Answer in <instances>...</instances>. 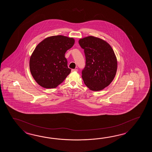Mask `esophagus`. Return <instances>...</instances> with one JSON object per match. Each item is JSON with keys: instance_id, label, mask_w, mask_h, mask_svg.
Here are the masks:
<instances>
[{"instance_id": "esophagus-1", "label": "esophagus", "mask_w": 152, "mask_h": 152, "mask_svg": "<svg viewBox=\"0 0 152 152\" xmlns=\"http://www.w3.org/2000/svg\"><path fill=\"white\" fill-rule=\"evenodd\" d=\"M77 69H72V72H77Z\"/></svg>"}]
</instances>
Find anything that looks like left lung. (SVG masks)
I'll list each match as a JSON object with an SVG mask.
<instances>
[{"instance_id": "8db88e82", "label": "left lung", "mask_w": 152, "mask_h": 152, "mask_svg": "<svg viewBox=\"0 0 152 152\" xmlns=\"http://www.w3.org/2000/svg\"><path fill=\"white\" fill-rule=\"evenodd\" d=\"M84 49L86 65L82 71L84 84L98 91L110 85L116 74L117 61L110 45L102 39L90 36L79 40Z\"/></svg>"}]
</instances>
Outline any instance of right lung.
I'll use <instances>...</instances> for the list:
<instances>
[{
  "label": "right lung",
  "instance_id": "obj_1",
  "mask_svg": "<svg viewBox=\"0 0 152 152\" xmlns=\"http://www.w3.org/2000/svg\"><path fill=\"white\" fill-rule=\"evenodd\" d=\"M73 38L53 36L43 39L36 46L30 58V70L41 86L55 88L71 71L67 66L65 53L75 44Z\"/></svg>",
  "mask_w": 152,
  "mask_h": 152
}]
</instances>
